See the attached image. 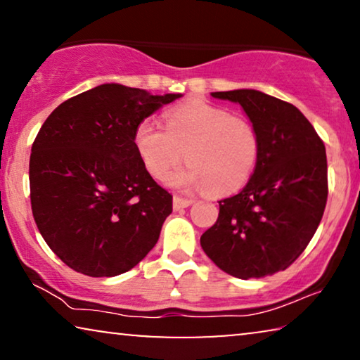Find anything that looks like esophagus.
<instances>
[{
    "mask_svg": "<svg viewBox=\"0 0 360 360\" xmlns=\"http://www.w3.org/2000/svg\"><path fill=\"white\" fill-rule=\"evenodd\" d=\"M193 203L191 200H186V198H180V196H174V210H184V208H188V206Z\"/></svg>",
    "mask_w": 360,
    "mask_h": 360,
    "instance_id": "1",
    "label": "esophagus"
}]
</instances>
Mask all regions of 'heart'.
Segmentation results:
<instances>
[{"label":"heart","mask_w":360,"mask_h":360,"mask_svg":"<svg viewBox=\"0 0 360 360\" xmlns=\"http://www.w3.org/2000/svg\"><path fill=\"white\" fill-rule=\"evenodd\" d=\"M165 129L152 120L134 132L137 154L155 179H165L184 160L185 169L170 175L179 190L234 193L248 184L259 162L257 129L244 117L205 101H191L167 112Z\"/></svg>","instance_id":"b5f03b06"}]
</instances>
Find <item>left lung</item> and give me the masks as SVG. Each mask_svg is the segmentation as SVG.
Listing matches in <instances>:
<instances>
[{
	"label": "left lung",
	"mask_w": 360,
	"mask_h": 360,
	"mask_svg": "<svg viewBox=\"0 0 360 360\" xmlns=\"http://www.w3.org/2000/svg\"><path fill=\"white\" fill-rule=\"evenodd\" d=\"M211 96L240 105L257 129L260 154L248 185L219 201L201 248L233 277H267L292 265L316 233L328 200L326 149L287 101L248 88Z\"/></svg>",
	"instance_id": "left-lung-1"
}]
</instances>
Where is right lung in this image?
Here are the masks:
<instances>
[{
	"label": "right lung",
	"instance_id": "1",
	"mask_svg": "<svg viewBox=\"0 0 360 360\" xmlns=\"http://www.w3.org/2000/svg\"><path fill=\"white\" fill-rule=\"evenodd\" d=\"M180 96L103 83L63 101L42 124L29 160L32 214L70 269L115 277L157 244L172 195L147 172L134 132Z\"/></svg>",
	"mask_w": 360,
	"mask_h": 360
}]
</instances>
